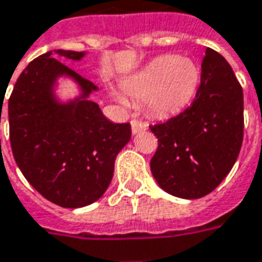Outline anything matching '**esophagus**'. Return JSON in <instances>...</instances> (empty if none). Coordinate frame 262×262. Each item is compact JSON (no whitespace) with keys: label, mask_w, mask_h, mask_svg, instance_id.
I'll use <instances>...</instances> for the list:
<instances>
[{"label":"esophagus","mask_w":262,"mask_h":262,"mask_svg":"<svg viewBox=\"0 0 262 262\" xmlns=\"http://www.w3.org/2000/svg\"><path fill=\"white\" fill-rule=\"evenodd\" d=\"M130 125H132V132L136 135V133H139V132H142V130H146L147 129V125L144 123V122H142V120H132L130 122Z\"/></svg>","instance_id":"obj_1"}]
</instances>
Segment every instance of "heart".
<instances>
[{"label": "heart", "instance_id": "b5f03b06", "mask_svg": "<svg viewBox=\"0 0 262 262\" xmlns=\"http://www.w3.org/2000/svg\"><path fill=\"white\" fill-rule=\"evenodd\" d=\"M201 69L193 59L179 55H160L123 82L132 99L146 100L151 113L169 116L183 111L194 99ZM123 102L122 98H119Z\"/></svg>", "mask_w": 262, "mask_h": 262}]
</instances>
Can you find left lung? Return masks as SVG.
<instances>
[{"label": "left lung", "instance_id": "left-lung-1", "mask_svg": "<svg viewBox=\"0 0 262 262\" xmlns=\"http://www.w3.org/2000/svg\"><path fill=\"white\" fill-rule=\"evenodd\" d=\"M150 130L159 142L150 160L159 186L188 200L211 193L233 169L244 135L243 88L228 62L206 49L193 103Z\"/></svg>", "mask_w": 262, "mask_h": 262}]
</instances>
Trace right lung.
<instances>
[{
  "instance_id": "1",
  "label": "right lung",
  "mask_w": 262,
  "mask_h": 262,
  "mask_svg": "<svg viewBox=\"0 0 262 262\" xmlns=\"http://www.w3.org/2000/svg\"><path fill=\"white\" fill-rule=\"evenodd\" d=\"M59 56L80 61L85 52L49 51L29 62L16 79L8 100L11 149L39 194L61 207H85L109 187L116 156L130 140L132 129L103 116L99 105L88 99L98 88L58 61ZM59 76L78 83V98L67 104L56 99Z\"/></svg>"
}]
</instances>
